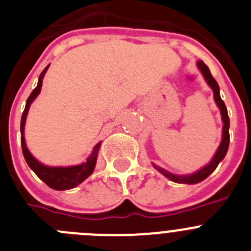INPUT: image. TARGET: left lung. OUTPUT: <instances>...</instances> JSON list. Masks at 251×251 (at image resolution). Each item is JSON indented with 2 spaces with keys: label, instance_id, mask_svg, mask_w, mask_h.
Listing matches in <instances>:
<instances>
[{
  "label": "left lung",
  "instance_id": "obj_1",
  "mask_svg": "<svg viewBox=\"0 0 251 251\" xmlns=\"http://www.w3.org/2000/svg\"><path fill=\"white\" fill-rule=\"evenodd\" d=\"M198 67H199V70L201 71L204 78H205L206 82H208V84L211 87L213 92H214V100H215V102H217L218 107L220 108V112H222V118H223V122H224V127H223V139H222V143H220V147L218 148L217 153H215L214 158H213V160H211V162L209 163L206 167L201 168V171L197 172V173H194V174H188V176H176V174H172V173H169V172L164 171L163 168H159V167H157V165H154V168H155V169H158V171H159L163 176H167L168 179H171L172 181H176V183L195 184V183H199V181L204 180L206 176H209L211 173H213V172L215 171V168L218 167V164L220 163V160L225 157V154H226V151H227V148H229V141H230V135H229V124H230V122H229V116H227L226 107H225L224 102H223V100L220 98L219 86H218L217 80H215L214 77L211 75L208 66H206L204 62H201V61L198 62Z\"/></svg>",
  "mask_w": 251,
  "mask_h": 251
}]
</instances>
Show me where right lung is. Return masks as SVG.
Masks as SVG:
<instances>
[{
  "label": "right lung",
  "mask_w": 251,
  "mask_h": 251,
  "mask_svg": "<svg viewBox=\"0 0 251 251\" xmlns=\"http://www.w3.org/2000/svg\"><path fill=\"white\" fill-rule=\"evenodd\" d=\"M48 67H46L42 71L38 78V84L36 88L32 91L29 94V97L27 98L26 107H25L24 113H22V118H21V146H22V153L26 159L27 164L31 168L32 171L36 173V176L45 181L48 187L56 190H66V189H72V188L77 187L78 184H80L86 178H88L94 171L96 167V160H97V154L98 149H100V143L94 147V151L92 153L91 157L87 159L86 163L80 165H75V167H67V168H53V167H46V165L41 164L38 160L34 159L31 155V153L27 149L26 143H25V122H26V116L28 113L29 104L33 102L34 98L38 96L41 92V87H42V79L45 77V73L47 72Z\"/></svg>",
  "instance_id": "1"
}]
</instances>
